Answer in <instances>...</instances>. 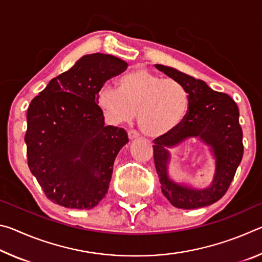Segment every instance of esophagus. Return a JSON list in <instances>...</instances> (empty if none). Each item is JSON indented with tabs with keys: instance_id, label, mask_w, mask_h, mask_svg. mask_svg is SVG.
<instances>
[{
	"instance_id": "34e87169",
	"label": "esophagus",
	"mask_w": 262,
	"mask_h": 262,
	"mask_svg": "<svg viewBox=\"0 0 262 262\" xmlns=\"http://www.w3.org/2000/svg\"><path fill=\"white\" fill-rule=\"evenodd\" d=\"M128 137H129V140L139 139L140 133H137L136 130H129V132H128Z\"/></svg>"
}]
</instances>
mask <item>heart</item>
I'll return each mask as SVG.
<instances>
[{
    "mask_svg": "<svg viewBox=\"0 0 262 262\" xmlns=\"http://www.w3.org/2000/svg\"><path fill=\"white\" fill-rule=\"evenodd\" d=\"M97 104L115 125L129 122L137 113L140 129L149 136H163L177 129L187 117L189 94L173 78H163L137 69L119 81V89L104 84Z\"/></svg>",
    "mask_w": 262,
    "mask_h": 262,
    "instance_id": "obj_1",
    "label": "heart"
}]
</instances>
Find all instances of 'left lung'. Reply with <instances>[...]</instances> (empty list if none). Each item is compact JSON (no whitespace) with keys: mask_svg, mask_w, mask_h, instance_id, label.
Returning a JSON list of instances; mask_svg holds the SVG:
<instances>
[{"mask_svg":"<svg viewBox=\"0 0 262 262\" xmlns=\"http://www.w3.org/2000/svg\"><path fill=\"white\" fill-rule=\"evenodd\" d=\"M155 67L180 82L189 94V108L184 122L170 134L154 140V161L162 192L172 206L181 209L210 206L227 193L243 158V130L239 125L238 106L231 97L214 91L201 79L163 64H155ZM190 137H199L209 145L215 157L214 179L209 188L203 190L177 184L167 174L169 160L167 149Z\"/></svg>","mask_w":262,"mask_h":262,"instance_id":"obj_1","label":"left lung"}]
</instances>
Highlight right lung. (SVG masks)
Instances as JSON below:
<instances>
[{
    "label": "right lung",
    "mask_w": 262,
    "mask_h": 262,
    "mask_svg": "<svg viewBox=\"0 0 262 262\" xmlns=\"http://www.w3.org/2000/svg\"><path fill=\"white\" fill-rule=\"evenodd\" d=\"M127 67L126 61L113 55H84L31 101L25 134L28 163L52 202L91 209L107 193L114 159L128 135L122 128L105 126L97 94Z\"/></svg>",
    "instance_id": "obj_1"
}]
</instances>
